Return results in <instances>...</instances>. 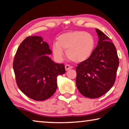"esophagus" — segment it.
Listing matches in <instances>:
<instances>
[{
  "label": "esophagus",
  "instance_id": "obj_1",
  "mask_svg": "<svg viewBox=\"0 0 129 129\" xmlns=\"http://www.w3.org/2000/svg\"><path fill=\"white\" fill-rule=\"evenodd\" d=\"M65 70L67 71H68L69 69H72V67H71L70 65H68V64H66V65H65Z\"/></svg>",
  "mask_w": 129,
  "mask_h": 129
}]
</instances>
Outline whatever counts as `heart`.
I'll return each instance as SVG.
<instances>
[{
	"label": "heart",
	"mask_w": 129,
	"mask_h": 129,
	"mask_svg": "<svg viewBox=\"0 0 129 129\" xmlns=\"http://www.w3.org/2000/svg\"><path fill=\"white\" fill-rule=\"evenodd\" d=\"M95 44V39L91 34L82 31L68 32L57 37V43L53 45V52L56 58L61 59L62 50H67L66 55L69 60L80 63L91 56Z\"/></svg>",
	"instance_id": "1"
}]
</instances>
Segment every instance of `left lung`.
<instances>
[{"label":"left lung","mask_w":129,"mask_h":129,"mask_svg":"<svg viewBox=\"0 0 129 129\" xmlns=\"http://www.w3.org/2000/svg\"><path fill=\"white\" fill-rule=\"evenodd\" d=\"M97 46L86 61L76 67V86L83 96L98 98L113 86L119 66V58L115 45L101 30Z\"/></svg>","instance_id":"8db88e82"}]
</instances>
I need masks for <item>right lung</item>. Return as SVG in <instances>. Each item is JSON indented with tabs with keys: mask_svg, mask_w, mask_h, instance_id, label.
Wrapping results in <instances>:
<instances>
[{
	"mask_svg": "<svg viewBox=\"0 0 129 129\" xmlns=\"http://www.w3.org/2000/svg\"><path fill=\"white\" fill-rule=\"evenodd\" d=\"M49 45L40 36H29L22 41L14 57L13 69L20 90L37 101H45L53 95L57 77L65 73L63 64L53 61Z\"/></svg>",
	"mask_w": 129,
	"mask_h": 129,
	"instance_id": "1",
	"label": "right lung"
}]
</instances>
